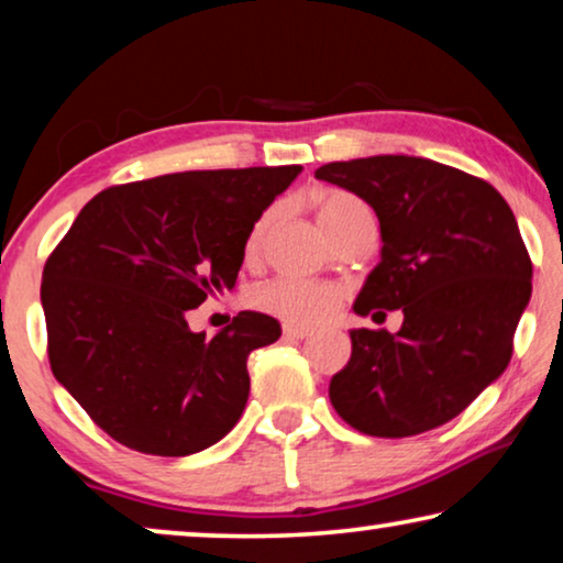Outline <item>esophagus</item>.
<instances>
[{
    "label": "esophagus",
    "mask_w": 563,
    "mask_h": 563,
    "mask_svg": "<svg viewBox=\"0 0 563 563\" xmlns=\"http://www.w3.org/2000/svg\"><path fill=\"white\" fill-rule=\"evenodd\" d=\"M282 330H284V335H287V338H297V341H302V338H307V335L312 333L310 328H305V325H295V322H284Z\"/></svg>",
    "instance_id": "obj_1"
}]
</instances>
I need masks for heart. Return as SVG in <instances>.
<instances>
[{"label": "heart", "mask_w": 563, "mask_h": 563, "mask_svg": "<svg viewBox=\"0 0 563 563\" xmlns=\"http://www.w3.org/2000/svg\"><path fill=\"white\" fill-rule=\"evenodd\" d=\"M276 218L274 207L258 214L249 235H245V258H256L264 245L266 230L272 228ZM318 222L322 230L338 241L353 228L374 225V214L364 199L343 189H330L318 199ZM251 302L276 318L297 322V325H314V322L328 320L341 302V289L333 284L314 282H295V279H272L253 291Z\"/></svg>", "instance_id": "1"}]
</instances>
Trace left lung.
Here are the masks:
<instances>
[{"label": "left lung", "instance_id": "1", "mask_svg": "<svg viewBox=\"0 0 563 563\" xmlns=\"http://www.w3.org/2000/svg\"><path fill=\"white\" fill-rule=\"evenodd\" d=\"M314 176L353 191L379 218L382 261L353 310L405 314L397 333L351 330V358L330 379V402L376 438L443 426L510 364L533 291L510 205L492 184L430 158L335 161Z\"/></svg>", "mask_w": 563, "mask_h": 563}]
</instances>
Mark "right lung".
Returning a JSON list of instances; mask_svg holds the SVG:
<instances>
[{
  "mask_svg": "<svg viewBox=\"0 0 563 563\" xmlns=\"http://www.w3.org/2000/svg\"><path fill=\"white\" fill-rule=\"evenodd\" d=\"M299 172L218 168L110 187L45 261L53 376L114 441L189 456L241 420L249 353L279 341V322L245 310L207 338L187 312L235 287L245 235Z\"/></svg>",
  "mask_w": 563,
  "mask_h": 563,
  "instance_id": "add662e5",
  "label": "right lung"
}]
</instances>
